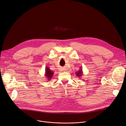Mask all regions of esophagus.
<instances>
[{
	"label": "esophagus",
	"mask_w": 126,
	"mask_h": 126,
	"mask_svg": "<svg viewBox=\"0 0 126 126\" xmlns=\"http://www.w3.org/2000/svg\"><path fill=\"white\" fill-rule=\"evenodd\" d=\"M63 71H64V69H63Z\"/></svg>",
	"instance_id": "1"
}]
</instances>
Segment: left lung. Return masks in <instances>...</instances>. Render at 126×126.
I'll return each mask as SVG.
<instances>
[{
  "mask_svg": "<svg viewBox=\"0 0 126 126\" xmlns=\"http://www.w3.org/2000/svg\"><path fill=\"white\" fill-rule=\"evenodd\" d=\"M82 72L83 71H82V68H80L79 70L76 73V76L77 77H81L82 76V75H83V72Z\"/></svg>",
  "mask_w": 126,
  "mask_h": 126,
  "instance_id": "1",
  "label": "left lung"
}]
</instances>
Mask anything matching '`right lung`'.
<instances>
[{
	"label": "right lung",
	"instance_id": "add662e5",
	"mask_svg": "<svg viewBox=\"0 0 126 126\" xmlns=\"http://www.w3.org/2000/svg\"><path fill=\"white\" fill-rule=\"evenodd\" d=\"M54 74V71L51 70L49 67H46L45 68V76L47 78L48 80H50V79H51L52 77L53 76Z\"/></svg>",
	"mask_w": 126,
	"mask_h": 126
}]
</instances>
